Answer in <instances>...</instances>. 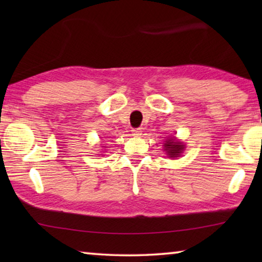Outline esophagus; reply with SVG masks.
Wrapping results in <instances>:
<instances>
[{
	"instance_id": "34e87169",
	"label": "esophagus",
	"mask_w": 262,
	"mask_h": 262,
	"mask_svg": "<svg viewBox=\"0 0 262 262\" xmlns=\"http://www.w3.org/2000/svg\"><path fill=\"white\" fill-rule=\"evenodd\" d=\"M141 129L140 128H135V129H133L132 130V133H133V135H135V136H139V135H141Z\"/></svg>"
}]
</instances>
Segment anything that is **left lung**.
<instances>
[{
    "mask_svg": "<svg viewBox=\"0 0 262 262\" xmlns=\"http://www.w3.org/2000/svg\"><path fill=\"white\" fill-rule=\"evenodd\" d=\"M185 144L183 142H180L176 139V137H171V139H167L164 143V150L166 151V155L171 158L179 157L181 152L184 151Z\"/></svg>",
    "mask_w": 262,
    "mask_h": 262,
    "instance_id": "8db88e82",
    "label": "left lung"
}]
</instances>
